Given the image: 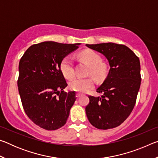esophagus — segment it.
<instances>
[{"label": "esophagus", "instance_id": "esophagus-1", "mask_svg": "<svg viewBox=\"0 0 158 158\" xmlns=\"http://www.w3.org/2000/svg\"><path fill=\"white\" fill-rule=\"evenodd\" d=\"M81 95H82L81 93H77V94H76V97H77V98H80V97H81Z\"/></svg>", "mask_w": 158, "mask_h": 158}]
</instances>
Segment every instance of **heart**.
I'll return each instance as SVG.
<instances>
[{
	"mask_svg": "<svg viewBox=\"0 0 158 158\" xmlns=\"http://www.w3.org/2000/svg\"><path fill=\"white\" fill-rule=\"evenodd\" d=\"M82 60L90 66L89 74L96 79L101 81L107 76L109 67L105 63H102V58L97 53L91 50H85L79 53ZM60 70L67 79H72L74 76L73 61L69 56H66L60 62ZM95 81L92 77H77L69 82V89L77 92L84 93L94 86Z\"/></svg>",
	"mask_w": 158,
	"mask_h": 158,
	"instance_id": "1",
	"label": "heart"
}]
</instances>
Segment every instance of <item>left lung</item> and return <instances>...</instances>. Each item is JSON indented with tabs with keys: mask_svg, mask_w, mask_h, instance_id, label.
I'll list each match as a JSON object with an SVG mask.
<instances>
[{
	"mask_svg": "<svg viewBox=\"0 0 158 158\" xmlns=\"http://www.w3.org/2000/svg\"><path fill=\"white\" fill-rule=\"evenodd\" d=\"M85 45L105 56L110 66L107 77L96 90L103 95L89 96L85 114L90 124L98 129L116 127L127 118L135 105L141 80L139 58L123 44Z\"/></svg>",
	"mask_w": 158,
	"mask_h": 158,
	"instance_id": "1",
	"label": "left lung"
}]
</instances>
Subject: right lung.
I'll return each instance as SVG.
<instances>
[{
	"label": "right lung",
	"mask_w": 158,
	"mask_h": 158,
	"mask_svg": "<svg viewBox=\"0 0 158 158\" xmlns=\"http://www.w3.org/2000/svg\"><path fill=\"white\" fill-rule=\"evenodd\" d=\"M79 44L43 42L31 46L20 59L17 85L23 110L44 130L63 127L76 100L75 92L63 90L68 84L60 65Z\"/></svg>",
	"instance_id": "1"
}]
</instances>
